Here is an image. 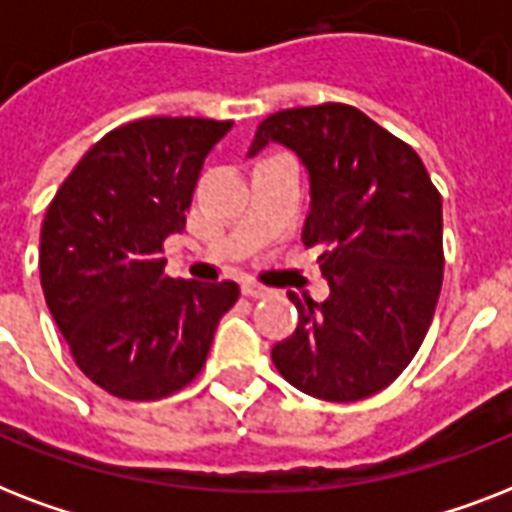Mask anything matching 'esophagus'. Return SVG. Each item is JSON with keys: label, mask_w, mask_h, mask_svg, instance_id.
Returning <instances> with one entry per match:
<instances>
[{"label": "esophagus", "mask_w": 512, "mask_h": 512, "mask_svg": "<svg viewBox=\"0 0 512 512\" xmlns=\"http://www.w3.org/2000/svg\"><path fill=\"white\" fill-rule=\"evenodd\" d=\"M241 292H244V297H249V300H260V297L271 295V289L263 287V284H255V281H244V284H241Z\"/></svg>", "instance_id": "esophagus-1"}]
</instances>
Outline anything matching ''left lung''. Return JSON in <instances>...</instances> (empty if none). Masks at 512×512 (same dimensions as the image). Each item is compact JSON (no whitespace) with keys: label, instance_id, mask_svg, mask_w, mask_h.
I'll return each instance as SVG.
<instances>
[{"label":"left lung","instance_id":"8db88e82","mask_svg":"<svg viewBox=\"0 0 512 512\" xmlns=\"http://www.w3.org/2000/svg\"><path fill=\"white\" fill-rule=\"evenodd\" d=\"M292 148L311 175L305 247L321 249L329 297L287 292L297 329L273 345L281 377L321 401H361L388 388L428 335L444 281L441 193L425 164L345 103L271 114L249 156Z\"/></svg>","mask_w":512,"mask_h":512}]
</instances>
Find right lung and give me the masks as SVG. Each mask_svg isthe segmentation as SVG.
Returning <instances> with one entry per match:
<instances>
[{"label":"right lung","mask_w":512,"mask_h":512,"mask_svg":"<svg viewBox=\"0 0 512 512\" xmlns=\"http://www.w3.org/2000/svg\"><path fill=\"white\" fill-rule=\"evenodd\" d=\"M233 122L151 116L82 156L42 223L39 273L76 366L124 401L183 390L239 300L236 281L164 276V239L185 228L201 164Z\"/></svg>","instance_id":"add662e5"}]
</instances>
